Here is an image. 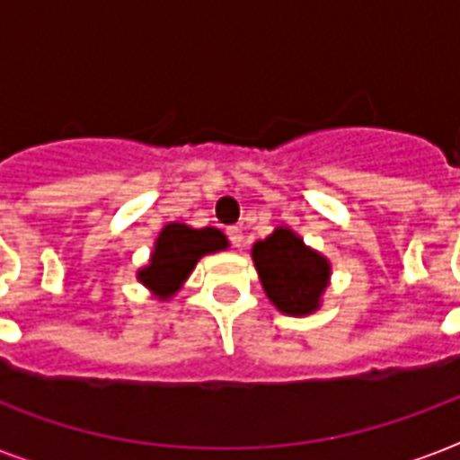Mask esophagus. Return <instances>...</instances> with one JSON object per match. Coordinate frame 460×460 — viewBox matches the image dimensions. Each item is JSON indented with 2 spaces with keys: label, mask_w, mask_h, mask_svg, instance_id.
Wrapping results in <instances>:
<instances>
[{
  "label": "esophagus",
  "mask_w": 460,
  "mask_h": 460,
  "mask_svg": "<svg viewBox=\"0 0 460 460\" xmlns=\"http://www.w3.org/2000/svg\"><path fill=\"white\" fill-rule=\"evenodd\" d=\"M226 236H229V241L236 245V248L243 245V231L238 229V226H229V229H226Z\"/></svg>",
  "instance_id": "34e87169"
}]
</instances>
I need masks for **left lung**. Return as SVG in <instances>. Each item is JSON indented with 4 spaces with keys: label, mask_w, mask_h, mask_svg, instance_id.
Listing matches in <instances>:
<instances>
[{
    "label": "left lung",
    "mask_w": 460,
    "mask_h": 460,
    "mask_svg": "<svg viewBox=\"0 0 460 460\" xmlns=\"http://www.w3.org/2000/svg\"><path fill=\"white\" fill-rule=\"evenodd\" d=\"M252 262L277 310L301 317L320 307L332 265L294 231L279 226L265 241H258L252 245Z\"/></svg>",
    "instance_id": "left-lung-1"
}]
</instances>
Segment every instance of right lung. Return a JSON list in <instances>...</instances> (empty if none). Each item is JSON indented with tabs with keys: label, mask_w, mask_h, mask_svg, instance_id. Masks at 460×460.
<instances>
[{
	"label": "right lung",
	"mask_w": 460,
	"mask_h": 460,
	"mask_svg": "<svg viewBox=\"0 0 460 460\" xmlns=\"http://www.w3.org/2000/svg\"><path fill=\"white\" fill-rule=\"evenodd\" d=\"M226 245H229L226 236L212 226L190 229L179 222L166 224L155 241L150 265L138 272V281L150 288L159 301H166L179 291L202 255L224 251Z\"/></svg>",
	"instance_id": "1"
}]
</instances>
